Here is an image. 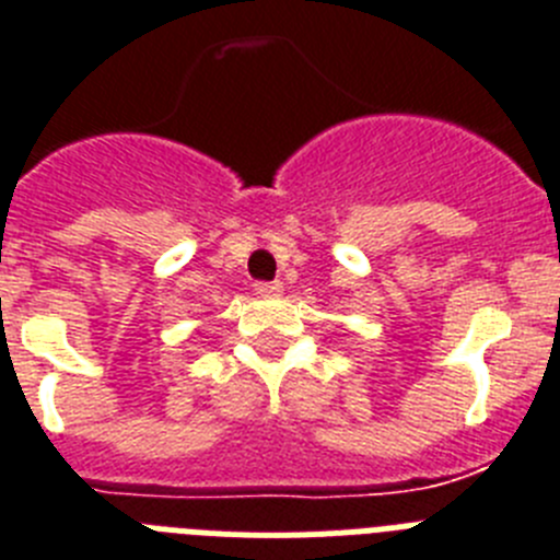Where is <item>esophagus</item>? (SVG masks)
Returning <instances> with one entry per match:
<instances>
[{
  "label": "esophagus",
  "instance_id": "1",
  "mask_svg": "<svg viewBox=\"0 0 560 560\" xmlns=\"http://www.w3.org/2000/svg\"><path fill=\"white\" fill-rule=\"evenodd\" d=\"M253 290H256V295H279L281 290H284V284H281V281H256V284H253Z\"/></svg>",
  "mask_w": 560,
  "mask_h": 560
}]
</instances>
